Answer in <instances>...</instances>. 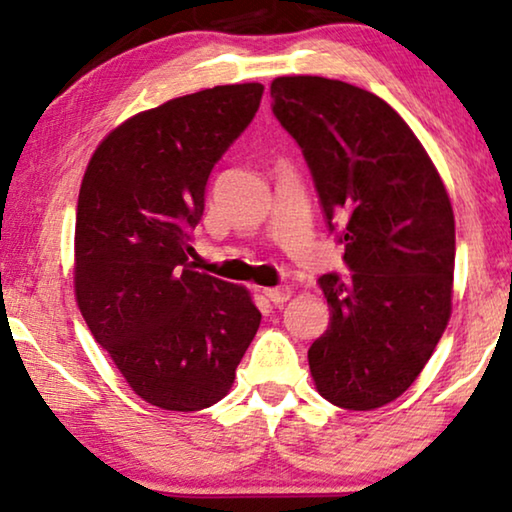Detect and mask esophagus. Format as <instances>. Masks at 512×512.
I'll list each match as a JSON object with an SVG mask.
<instances>
[{"label":"esophagus","mask_w":512,"mask_h":512,"mask_svg":"<svg viewBox=\"0 0 512 512\" xmlns=\"http://www.w3.org/2000/svg\"><path fill=\"white\" fill-rule=\"evenodd\" d=\"M264 297L269 299L271 304L280 306L292 297V290H290V287H271V290H264Z\"/></svg>","instance_id":"1"}]
</instances>
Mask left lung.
<instances>
[{"label":"left lung","mask_w":512,"mask_h":512,"mask_svg":"<svg viewBox=\"0 0 512 512\" xmlns=\"http://www.w3.org/2000/svg\"><path fill=\"white\" fill-rule=\"evenodd\" d=\"M271 99L352 271L320 278L329 327L308 350L313 380L338 408H380L413 385L450 320V197L417 136L373 92L280 76Z\"/></svg>","instance_id":"obj_1"}]
</instances>
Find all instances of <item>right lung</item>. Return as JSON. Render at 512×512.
<instances>
[{
	"label": "right lung",
	"mask_w": 512,
	"mask_h": 512,
	"mask_svg": "<svg viewBox=\"0 0 512 512\" xmlns=\"http://www.w3.org/2000/svg\"><path fill=\"white\" fill-rule=\"evenodd\" d=\"M262 83L218 85L115 127L85 169L76 301L95 341L150 406L218 403L262 313L241 285L192 271L208 176L262 102Z\"/></svg>",
	"instance_id": "right-lung-1"
}]
</instances>
